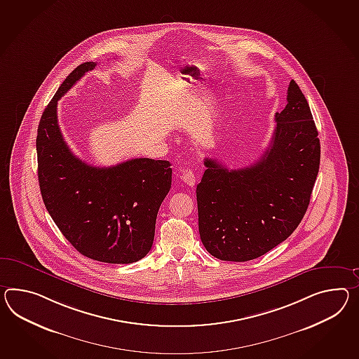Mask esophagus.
<instances>
[{
    "label": "esophagus",
    "mask_w": 359,
    "mask_h": 359,
    "mask_svg": "<svg viewBox=\"0 0 359 359\" xmlns=\"http://www.w3.org/2000/svg\"><path fill=\"white\" fill-rule=\"evenodd\" d=\"M182 180H183L184 183L187 184V185L194 187V184H196V175H194V171H193L192 168H185V170H183Z\"/></svg>",
    "instance_id": "esophagus-1"
}]
</instances>
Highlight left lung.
<instances>
[{"label": "left lung", "mask_w": 359, "mask_h": 359, "mask_svg": "<svg viewBox=\"0 0 359 359\" xmlns=\"http://www.w3.org/2000/svg\"><path fill=\"white\" fill-rule=\"evenodd\" d=\"M288 104L275 114L270 147L258 162L228 170L205 158L197 185L198 229L206 250L246 262L270 252L298 227L320 163V142L306 98L294 80Z\"/></svg>", "instance_id": "obj_1"}]
</instances>
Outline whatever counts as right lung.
Listing matches in <instances>:
<instances>
[{"label": "right lung", "instance_id": "1", "mask_svg": "<svg viewBox=\"0 0 359 359\" xmlns=\"http://www.w3.org/2000/svg\"><path fill=\"white\" fill-rule=\"evenodd\" d=\"M96 67L86 62L62 83L37 128V176L43 201L70 244L90 259L133 263L149 253L158 210L171 188L168 161L135 158L93 167L63 140L57 104L78 80Z\"/></svg>", "mask_w": 359, "mask_h": 359}]
</instances>
